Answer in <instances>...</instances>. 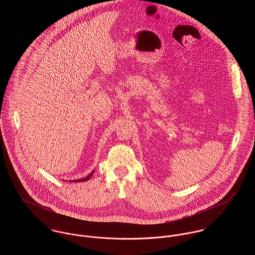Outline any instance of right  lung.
Returning <instances> with one entry per match:
<instances>
[{
	"mask_svg": "<svg viewBox=\"0 0 255 255\" xmlns=\"http://www.w3.org/2000/svg\"><path fill=\"white\" fill-rule=\"evenodd\" d=\"M93 174V172L90 174V175H88L86 178H84V179H81V180H77V181H74V182H85V181H87V180H89V178L91 177V175Z\"/></svg>",
	"mask_w": 255,
	"mask_h": 255,
	"instance_id": "right-lung-1",
	"label": "right lung"
}]
</instances>
